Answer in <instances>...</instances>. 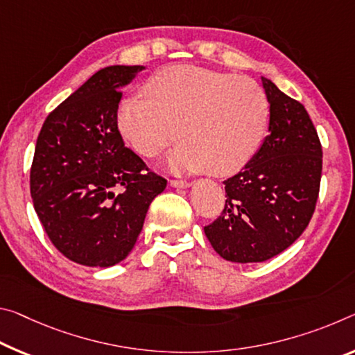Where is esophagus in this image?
<instances>
[{"label": "esophagus", "mask_w": 355, "mask_h": 355, "mask_svg": "<svg viewBox=\"0 0 355 355\" xmlns=\"http://www.w3.org/2000/svg\"><path fill=\"white\" fill-rule=\"evenodd\" d=\"M191 184L193 183L188 182V180H177V178L171 180V187H173V188H189Z\"/></svg>", "instance_id": "34e87169"}]
</instances>
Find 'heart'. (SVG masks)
<instances>
[{
    "label": "heart",
    "instance_id": "heart-1",
    "mask_svg": "<svg viewBox=\"0 0 355 355\" xmlns=\"http://www.w3.org/2000/svg\"><path fill=\"white\" fill-rule=\"evenodd\" d=\"M147 93L150 98L123 101L118 129L147 157L164 153L180 134L184 142L171 157L175 168L234 175L254 157L267 134L268 98L251 78L177 64L151 77Z\"/></svg>",
    "mask_w": 355,
    "mask_h": 355
}]
</instances>
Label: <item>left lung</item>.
<instances>
[{"label": "left lung", "instance_id": "1", "mask_svg": "<svg viewBox=\"0 0 355 355\" xmlns=\"http://www.w3.org/2000/svg\"><path fill=\"white\" fill-rule=\"evenodd\" d=\"M270 103L268 136L237 175L227 178L221 216L204 227L213 250L230 262H263L306 229L316 208L322 147L308 112L262 77Z\"/></svg>", "mask_w": 355, "mask_h": 355}]
</instances>
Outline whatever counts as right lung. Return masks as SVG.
Returning a JSON list of instances; mask_svg holds the SVG:
<instances>
[{
	"label": "right lung",
	"mask_w": 355,
	"mask_h": 355,
	"mask_svg": "<svg viewBox=\"0 0 355 355\" xmlns=\"http://www.w3.org/2000/svg\"><path fill=\"white\" fill-rule=\"evenodd\" d=\"M144 66H109L49 114L37 136L30 189L50 241L69 261L112 267L126 259L167 180L125 147L121 88Z\"/></svg>",
	"instance_id": "right-lung-1"
}]
</instances>
